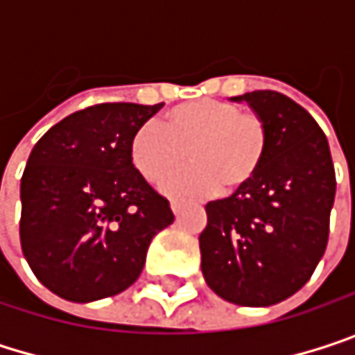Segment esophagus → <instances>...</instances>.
<instances>
[{
    "instance_id": "1",
    "label": "esophagus",
    "mask_w": 355,
    "mask_h": 355,
    "mask_svg": "<svg viewBox=\"0 0 355 355\" xmlns=\"http://www.w3.org/2000/svg\"><path fill=\"white\" fill-rule=\"evenodd\" d=\"M171 207H173V211H175V214H180V209L184 207V201H180V199H173V201H171Z\"/></svg>"
}]
</instances>
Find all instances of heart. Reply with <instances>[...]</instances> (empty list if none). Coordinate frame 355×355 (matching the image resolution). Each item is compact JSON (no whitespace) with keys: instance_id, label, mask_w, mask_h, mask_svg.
I'll list each match as a JSON object with an SVG mask.
<instances>
[{"instance_id":"b5f03b06","label":"heart","mask_w":355,"mask_h":355,"mask_svg":"<svg viewBox=\"0 0 355 355\" xmlns=\"http://www.w3.org/2000/svg\"><path fill=\"white\" fill-rule=\"evenodd\" d=\"M269 133L254 112L228 101L199 98L171 108L164 125L144 123L131 137V160L150 182H162L189 158L193 164L166 182V191L230 195L263 166Z\"/></svg>"}]
</instances>
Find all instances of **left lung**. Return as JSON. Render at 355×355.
I'll return each mask as SVG.
<instances>
[{
	"instance_id": "1",
	"label": "left lung",
	"mask_w": 355,
	"mask_h": 355,
	"mask_svg": "<svg viewBox=\"0 0 355 355\" xmlns=\"http://www.w3.org/2000/svg\"><path fill=\"white\" fill-rule=\"evenodd\" d=\"M230 101L265 121L269 144L245 189L205 205L201 271L220 298L271 306L296 294L324 254L335 168L319 123L286 94L254 90Z\"/></svg>"
}]
</instances>
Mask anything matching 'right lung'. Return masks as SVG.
Listing matches in <instances>:
<instances>
[{
    "mask_svg": "<svg viewBox=\"0 0 355 355\" xmlns=\"http://www.w3.org/2000/svg\"><path fill=\"white\" fill-rule=\"evenodd\" d=\"M162 107L94 105L36 141L20 182V245L53 294L71 302L121 294L139 277L152 239L175 222L131 160L133 133Z\"/></svg>",
    "mask_w": 355,
    "mask_h": 355,
    "instance_id": "1",
    "label": "right lung"
}]
</instances>
